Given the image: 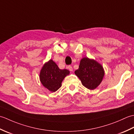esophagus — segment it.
<instances>
[{
  "instance_id": "obj_1",
  "label": "esophagus",
  "mask_w": 134,
  "mask_h": 134,
  "mask_svg": "<svg viewBox=\"0 0 134 134\" xmlns=\"http://www.w3.org/2000/svg\"><path fill=\"white\" fill-rule=\"evenodd\" d=\"M68 69H69L70 71H73V69H72V67L71 66V65H68Z\"/></svg>"
}]
</instances>
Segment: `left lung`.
Here are the masks:
<instances>
[{
	"instance_id": "1",
	"label": "left lung",
	"mask_w": 134,
	"mask_h": 134,
	"mask_svg": "<svg viewBox=\"0 0 134 134\" xmlns=\"http://www.w3.org/2000/svg\"><path fill=\"white\" fill-rule=\"evenodd\" d=\"M75 74L80 79L82 85L90 90L96 89L103 79L104 71L98 62L87 58L81 59L79 69Z\"/></svg>"
}]
</instances>
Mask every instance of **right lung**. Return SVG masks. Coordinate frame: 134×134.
I'll list each match as a JSON object with an SVG mask.
<instances>
[{
	"instance_id": "1",
	"label": "right lung",
	"mask_w": 134,
	"mask_h": 134,
	"mask_svg": "<svg viewBox=\"0 0 134 134\" xmlns=\"http://www.w3.org/2000/svg\"><path fill=\"white\" fill-rule=\"evenodd\" d=\"M69 74V70H60L52 60H50L42 67L40 78L45 87L51 92H55L61 87L63 80Z\"/></svg>"
}]
</instances>
